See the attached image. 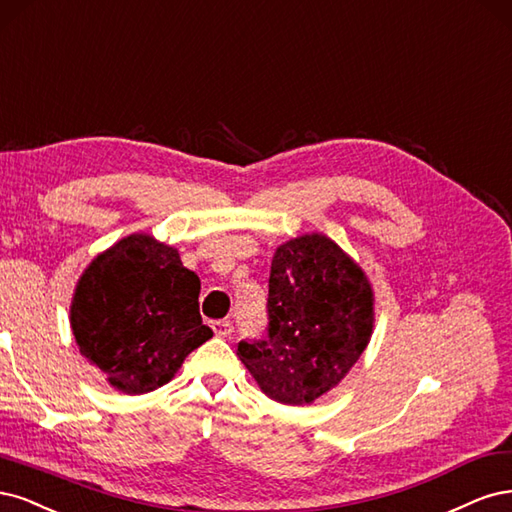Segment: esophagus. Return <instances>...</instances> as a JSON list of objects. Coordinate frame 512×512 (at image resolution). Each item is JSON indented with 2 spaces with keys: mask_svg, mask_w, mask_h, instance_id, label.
Returning <instances> with one entry per match:
<instances>
[{
  "mask_svg": "<svg viewBox=\"0 0 512 512\" xmlns=\"http://www.w3.org/2000/svg\"><path fill=\"white\" fill-rule=\"evenodd\" d=\"M212 329H214V334H217V336L227 338V336H232V332H234V323L227 321V319H219V321H212Z\"/></svg>",
  "mask_w": 512,
  "mask_h": 512,
  "instance_id": "esophagus-1",
  "label": "esophagus"
}]
</instances>
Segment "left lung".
Instances as JSON below:
<instances>
[{
    "label": "left lung",
    "instance_id": "8db88e82",
    "mask_svg": "<svg viewBox=\"0 0 512 512\" xmlns=\"http://www.w3.org/2000/svg\"><path fill=\"white\" fill-rule=\"evenodd\" d=\"M268 327L238 357L268 398L302 406L334 389L372 336L368 276L323 234L280 244L268 280Z\"/></svg>",
    "mask_w": 512,
    "mask_h": 512
}]
</instances>
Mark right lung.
Masks as SVG:
<instances>
[{
  "mask_svg": "<svg viewBox=\"0 0 512 512\" xmlns=\"http://www.w3.org/2000/svg\"><path fill=\"white\" fill-rule=\"evenodd\" d=\"M200 289L174 246L148 234L119 240L78 278L70 323L80 353L114 389L155 391L212 338L200 315Z\"/></svg>",
  "mask_w": 512,
  "mask_h": 512,
  "instance_id": "right-lung-1",
  "label": "right lung"
}]
</instances>
